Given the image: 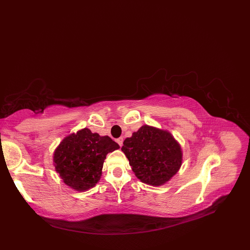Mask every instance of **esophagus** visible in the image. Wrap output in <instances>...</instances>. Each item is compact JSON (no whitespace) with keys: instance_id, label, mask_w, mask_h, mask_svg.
I'll use <instances>...</instances> for the list:
<instances>
[{"instance_id":"1","label":"esophagus","mask_w":250,"mask_h":250,"mask_svg":"<svg viewBox=\"0 0 250 250\" xmlns=\"http://www.w3.org/2000/svg\"><path fill=\"white\" fill-rule=\"evenodd\" d=\"M116 142H117L118 145H120V147H122L123 146V143H124V138H118L116 140Z\"/></svg>"}]
</instances>
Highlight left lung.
I'll use <instances>...</instances> for the list:
<instances>
[{"instance_id":"left-lung-1","label":"left lung","mask_w":250,"mask_h":250,"mask_svg":"<svg viewBox=\"0 0 250 250\" xmlns=\"http://www.w3.org/2000/svg\"><path fill=\"white\" fill-rule=\"evenodd\" d=\"M122 151L135 175L152 187L162 186L171 179L182 163V151L173 136L147 125L125 140Z\"/></svg>"}]
</instances>
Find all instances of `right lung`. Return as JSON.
I'll return each mask as SVG.
<instances>
[{
	"mask_svg": "<svg viewBox=\"0 0 250 250\" xmlns=\"http://www.w3.org/2000/svg\"><path fill=\"white\" fill-rule=\"evenodd\" d=\"M120 148L108 136L101 137L87 127L65 137L54 154V165L62 181L78 191L96 186L106 155Z\"/></svg>",
	"mask_w": 250,
	"mask_h": 250,
	"instance_id": "right-lung-1",
	"label": "right lung"
}]
</instances>
